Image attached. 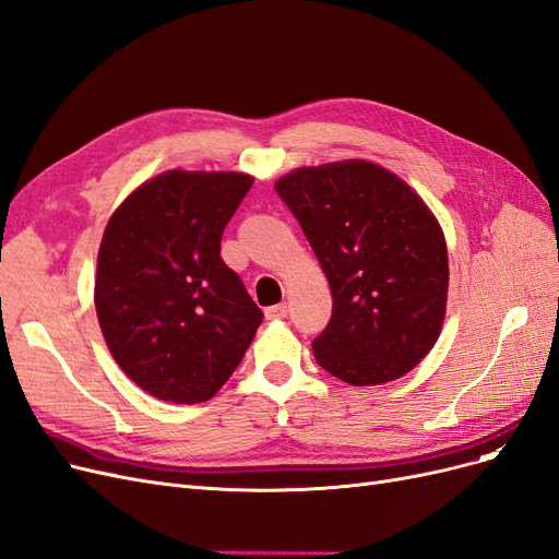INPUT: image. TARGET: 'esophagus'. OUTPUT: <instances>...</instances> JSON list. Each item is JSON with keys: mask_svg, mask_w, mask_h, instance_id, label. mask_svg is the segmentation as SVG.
Here are the masks:
<instances>
[{"mask_svg": "<svg viewBox=\"0 0 559 559\" xmlns=\"http://www.w3.org/2000/svg\"><path fill=\"white\" fill-rule=\"evenodd\" d=\"M264 316H266L269 320L285 318V316H287V304H276V306H269V309L264 311Z\"/></svg>", "mask_w": 559, "mask_h": 559, "instance_id": "obj_1", "label": "esophagus"}]
</instances>
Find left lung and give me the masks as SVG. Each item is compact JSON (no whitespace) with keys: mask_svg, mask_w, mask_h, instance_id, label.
I'll return each instance as SVG.
<instances>
[{"mask_svg":"<svg viewBox=\"0 0 559 559\" xmlns=\"http://www.w3.org/2000/svg\"><path fill=\"white\" fill-rule=\"evenodd\" d=\"M276 192L330 281L318 365L350 385L408 373L445 316L448 250L435 215L400 176L367 159L297 169Z\"/></svg>","mask_w":559,"mask_h":559,"instance_id":"8db88e82","label":"left lung"}]
</instances>
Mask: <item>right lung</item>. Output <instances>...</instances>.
<instances>
[{"mask_svg":"<svg viewBox=\"0 0 559 559\" xmlns=\"http://www.w3.org/2000/svg\"><path fill=\"white\" fill-rule=\"evenodd\" d=\"M250 186L237 171L174 169L136 188L104 229L102 334L118 367L162 402L211 400L260 328L262 311L221 258Z\"/></svg>","mask_w":559,"mask_h":559,"instance_id":"add662e5","label":"right lung"}]
</instances>
